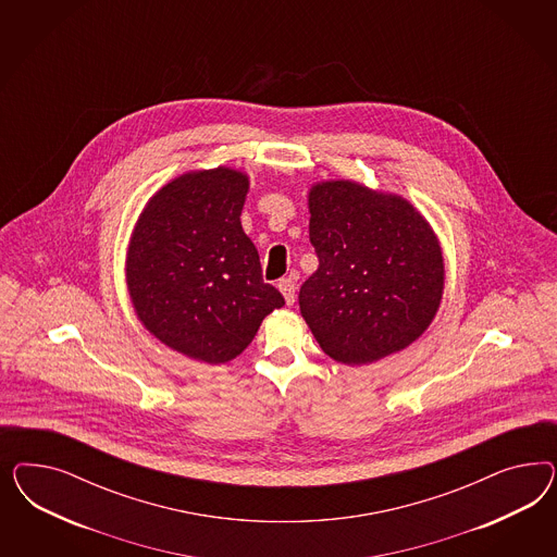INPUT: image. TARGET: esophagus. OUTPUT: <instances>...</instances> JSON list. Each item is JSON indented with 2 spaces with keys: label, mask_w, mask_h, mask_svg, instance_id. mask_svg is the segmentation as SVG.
Returning a JSON list of instances; mask_svg holds the SVG:
<instances>
[{
  "label": "esophagus",
  "mask_w": 557,
  "mask_h": 557,
  "mask_svg": "<svg viewBox=\"0 0 557 557\" xmlns=\"http://www.w3.org/2000/svg\"><path fill=\"white\" fill-rule=\"evenodd\" d=\"M277 287H280V292L284 294L287 306H292V304L296 302V282H294V277H284V280H280Z\"/></svg>",
  "instance_id": "obj_1"
}]
</instances>
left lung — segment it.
<instances>
[{
    "instance_id": "8db88e82",
    "label": "left lung",
    "mask_w": 557,
    "mask_h": 557,
    "mask_svg": "<svg viewBox=\"0 0 557 557\" xmlns=\"http://www.w3.org/2000/svg\"><path fill=\"white\" fill-rule=\"evenodd\" d=\"M319 270L300 287V312L322 351L373 363L421 337L443 296V255L421 212L355 182L308 194Z\"/></svg>"
}]
</instances>
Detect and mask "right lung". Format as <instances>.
Instances as JSON below:
<instances>
[{"instance_id": "add662e5", "label": "right lung", "mask_w": 557, "mask_h": 557, "mask_svg": "<svg viewBox=\"0 0 557 557\" xmlns=\"http://www.w3.org/2000/svg\"><path fill=\"white\" fill-rule=\"evenodd\" d=\"M247 191L249 177L235 169L180 175L149 200L128 247L136 317L161 343L206 363L243 354L284 306L240 226Z\"/></svg>"}]
</instances>
